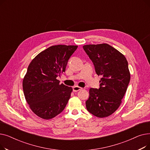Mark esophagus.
Listing matches in <instances>:
<instances>
[{"label":"esophagus","mask_w":150,"mask_h":150,"mask_svg":"<svg viewBox=\"0 0 150 150\" xmlns=\"http://www.w3.org/2000/svg\"><path fill=\"white\" fill-rule=\"evenodd\" d=\"M81 89H83V88L81 87H79V86H74V87H73L74 92H77V91L81 90Z\"/></svg>","instance_id":"1"}]
</instances>
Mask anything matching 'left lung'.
Masks as SVG:
<instances>
[{"mask_svg":"<svg viewBox=\"0 0 150 150\" xmlns=\"http://www.w3.org/2000/svg\"><path fill=\"white\" fill-rule=\"evenodd\" d=\"M83 49L93 62L97 74L101 76L100 88L89 89L86 108L97 117H108L119 108L127 90L130 81L128 61L108 44L85 45Z\"/></svg>","mask_w":150,"mask_h":150,"instance_id":"obj_1","label":"left lung"}]
</instances>
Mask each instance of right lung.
Masks as SVG:
<instances>
[{
    "label": "right lung",
    "instance_id": "obj_1",
    "mask_svg": "<svg viewBox=\"0 0 150 150\" xmlns=\"http://www.w3.org/2000/svg\"><path fill=\"white\" fill-rule=\"evenodd\" d=\"M77 45H56L39 53L31 61L23 77V93L31 110L49 120L65 108L73 89L59 84L57 77L65 72Z\"/></svg>",
    "mask_w": 150,
    "mask_h": 150
}]
</instances>
